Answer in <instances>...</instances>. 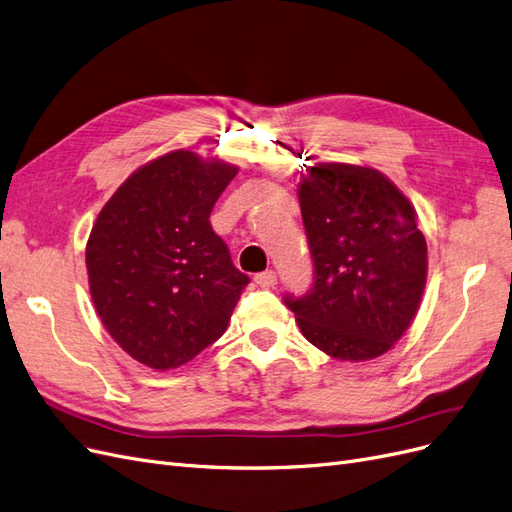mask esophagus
<instances>
[{"label": "esophagus", "instance_id": "obj_1", "mask_svg": "<svg viewBox=\"0 0 512 512\" xmlns=\"http://www.w3.org/2000/svg\"><path fill=\"white\" fill-rule=\"evenodd\" d=\"M255 283H257L259 287H266V289L274 287V285H276V272H274V270H266V272L255 274Z\"/></svg>", "mask_w": 512, "mask_h": 512}]
</instances>
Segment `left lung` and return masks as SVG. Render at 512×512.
Listing matches in <instances>:
<instances>
[{"mask_svg":"<svg viewBox=\"0 0 512 512\" xmlns=\"http://www.w3.org/2000/svg\"><path fill=\"white\" fill-rule=\"evenodd\" d=\"M312 287L285 304L323 353L364 361L387 353L415 319L427 244L415 208L372 168L315 163L298 189Z\"/></svg>","mask_w":512,"mask_h":512,"instance_id":"left-lung-1","label":"left lung"}]
</instances>
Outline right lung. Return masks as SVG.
<instances>
[{"label":"right lung","instance_id":"right-lung-1","mask_svg":"<svg viewBox=\"0 0 512 512\" xmlns=\"http://www.w3.org/2000/svg\"><path fill=\"white\" fill-rule=\"evenodd\" d=\"M238 168L191 151L131 174L87 242L89 289L104 327L140 364L170 370L219 340L242 289L210 212Z\"/></svg>","mask_w":512,"mask_h":512}]
</instances>
